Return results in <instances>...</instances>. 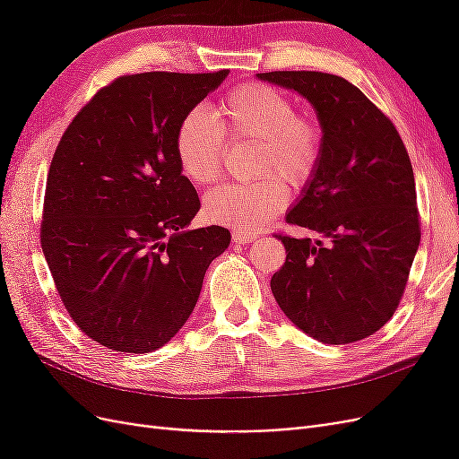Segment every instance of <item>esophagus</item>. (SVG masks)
<instances>
[{
	"label": "esophagus",
	"mask_w": 459,
	"mask_h": 459,
	"mask_svg": "<svg viewBox=\"0 0 459 459\" xmlns=\"http://www.w3.org/2000/svg\"><path fill=\"white\" fill-rule=\"evenodd\" d=\"M231 239H233L235 243L245 245V243H251V241H255L256 238H255L253 233H247V231H241V230H233V233H231Z\"/></svg>",
	"instance_id": "obj_1"
}]
</instances>
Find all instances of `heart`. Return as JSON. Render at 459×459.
I'll list each match as a JSON object with an SVG mask.
<instances>
[{"label":"heart","mask_w":459,"mask_h":459,"mask_svg":"<svg viewBox=\"0 0 459 459\" xmlns=\"http://www.w3.org/2000/svg\"><path fill=\"white\" fill-rule=\"evenodd\" d=\"M251 142L253 182L220 186L204 197V214L214 224L255 231L289 203V186L302 187L324 157V126L312 113H299L293 100L268 84H241L228 91L216 120L191 108L179 120L174 149L179 169L193 184H212L221 174L226 140Z\"/></svg>","instance_id":"heart-1"}]
</instances>
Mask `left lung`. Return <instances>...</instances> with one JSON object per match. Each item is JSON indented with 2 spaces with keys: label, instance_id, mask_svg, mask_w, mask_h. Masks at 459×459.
I'll list each match as a JSON object with an SVG mask.
<instances>
[{
  "label": "left lung",
  "instance_id": "8db88e82",
  "mask_svg": "<svg viewBox=\"0 0 459 459\" xmlns=\"http://www.w3.org/2000/svg\"><path fill=\"white\" fill-rule=\"evenodd\" d=\"M258 78L307 97L324 126L322 162L285 221L325 241L275 233L287 258L272 275V293L319 342L362 341L396 312L421 239L406 145L393 120L342 76L273 71Z\"/></svg>",
  "mask_w": 459,
  "mask_h": 459
}]
</instances>
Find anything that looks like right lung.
I'll return each instance as SVG.
<instances>
[{"instance_id": "1", "label": "right lung", "mask_w": 459, "mask_h": 459, "mask_svg": "<svg viewBox=\"0 0 459 459\" xmlns=\"http://www.w3.org/2000/svg\"><path fill=\"white\" fill-rule=\"evenodd\" d=\"M226 76H118L53 152L39 243L68 316L110 351L145 354L169 342L231 241L221 226L186 230L201 201L174 149L179 120Z\"/></svg>"}]
</instances>
